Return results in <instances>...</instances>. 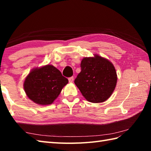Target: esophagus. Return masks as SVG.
Instances as JSON below:
<instances>
[{
	"label": "esophagus",
	"mask_w": 151,
	"mask_h": 151,
	"mask_svg": "<svg viewBox=\"0 0 151 151\" xmlns=\"http://www.w3.org/2000/svg\"><path fill=\"white\" fill-rule=\"evenodd\" d=\"M68 80H69V82H73V80H74V77H73V76H70V77H69L68 78Z\"/></svg>",
	"instance_id": "esophagus-1"
}]
</instances>
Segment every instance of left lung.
Wrapping results in <instances>:
<instances>
[{
    "mask_svg": "<svg viewBox=\"0 0 151 151\" xmlns=\"http://www.w3.org/2000/svg\"><path fill=\"white\" fill-rule=\"evenodd\" d=\"M81 67V71L74 82L82 95L94 103L106 101L117 84V73L113 64L107 59L95 55L82 59Z\"/></svg>",
    "mask_w": 151,
    "mask_h": 151,
    "instance_id": "left-lung-1",
    "label": "left lung"
}]
</instances>
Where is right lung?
<instances>
[{
  "instance_id": "add662e5",
  "label": "right lung",
  "mask_w": 151,
  "mask_h": 151,
  "mask_svg": "<svg viewBox=\"0 0 151 151\" xmlns=\"http://www.w3.org/2000/svg\"><path fill=\"white\" fill-rule=\"evenodd\" d=\"M68 82L55 67L47 65L32 70L25 79L24 89L28 97L35 103L48 105L58 97Z\"/></svg>"
}]
</instances>
